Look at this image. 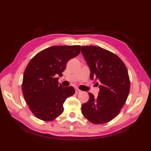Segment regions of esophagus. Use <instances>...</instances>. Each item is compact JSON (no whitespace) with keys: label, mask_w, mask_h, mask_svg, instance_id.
Returning <instances> with one entry per match:
<instances>
[{"label":"esophagus","mask_w":151,"mask_h":151,"mask_svg":"<svg viewBox=\"0 0 151 151\" xmlns=\"http://www.w3.org/2000/svg\"><path fill=\"white\" fill-rule=\"evenodd\" d=\"M81 90H80V89H78L77 88L75 89V93H81Z\"/></svg>","instance_id":"1"}]
</instances>
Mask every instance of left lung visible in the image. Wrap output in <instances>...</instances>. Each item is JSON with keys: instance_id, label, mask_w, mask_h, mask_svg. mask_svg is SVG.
<instances>
[{"instance_id": "8db88e82", "label": "left lung", "mask_w": 151, "mask_h": 151, "mask_svg": "<svg viewBox=\"0 0 151 151\" xmlns=\"http://www.w3.org/2000/svg\"><path fill=\"white\" fill-rule=\"evenodd\" d=\"M81 52L90 70V78L100 89L97 97L88 93L89 101L82 112L94 124L113 119L123 108L130 91L129 73L116 54L97 46H81Z\"/></svg>"}]
</instances>
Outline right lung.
<instances>
[{"instance_id": "1", "label": "right lung", "mask_w": 151, "mask_h": 151, "mask_svg": "<svg viewBox=\"0 0 151 151\" xmlns=\"http://www.w3.org/2000/svg\"><path fill=\"white\" fill-rule=\"evenodd\" d=\"M81 46H52L32 59L24 72L22 90L34 115L50 121L63 113L67 98L75 93L73 86L63 87L58 76H62L67 62L78 56Z\"/></svg>"}]
</instances>
